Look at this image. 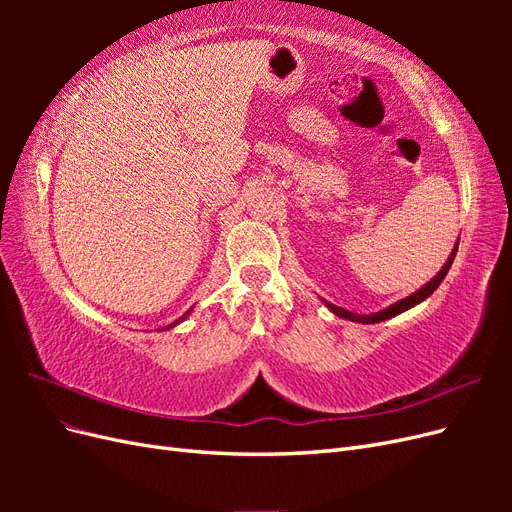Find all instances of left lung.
Masks as SVG:
<instances>
[{
    "label": "left lung",
    "mask_w": 512,
    "mask_h": 512,
    "mask_svg": "<svg viewBox=\"0 0 512 512\" xmlns=\"http://www.w3.org/2000/svg\"><path fill=\"white\" fill-rule=\"evenodd\" d=\"M455 254H457V247L453 250V254L448 256V260H446V265L440 269V273L433 277L431 282H427L421 290H416V292H412L410 297H406V299H401V301H397V303H393L391 307H386V309H382V312H378V314H371V316H361V314H354V312H348V309H344V307H337V305H331V303H327L329 305V309L333 314H337V316H342V318H346V320H352V322H365V324H374V322H382V320H389V318H393V316H397V314H401V312H406V309H410V307H414L416 303H421V301H425L429 294H433V290H436L440 284H442V280L446 277V273H448V269H451V265H453V260H455Z\"/></svg>",
    "instance_id": "left-lung-1"
}]
</instances>
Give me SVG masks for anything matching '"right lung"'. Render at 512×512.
<instances>
[{
  "mask_svg": "<svg viewBox=\"0 0 512 512\" xmlns=\"http://www.w3.org/2000/svg\"><path fill=\"white\" fill-rule=\"evenodd\" d=\"M190 312H192V309H190ZM190 312H188V314H190ZM188 314H183V316H181V318H179V320H177V322H173V324H170V327H175V324H179V322H181V320H183V318H185V316H188ZM170 327H168V329H170Z\"/></svg>",
  "mask_w": 512,
  "mask_h": 512,
  "instance_id": "right-lung-1",
  "label": "right lung"
}]
</instances>
